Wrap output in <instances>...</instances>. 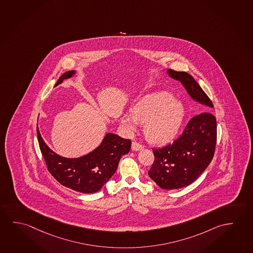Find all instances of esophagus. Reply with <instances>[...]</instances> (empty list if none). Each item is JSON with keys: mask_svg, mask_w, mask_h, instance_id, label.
<instances>
[{"mask_svg": "<svg viewBox=\"0 0 253 253\" xmlns=\"http://www.w3.org/2000/svg\"><path fill=\"white\" fill-rule=\"evenodd\" d=\"M142 149H144V146H143V145L140 144V143L137 142V141H132V150H134V151H139V150H141Z\"/></svg>", "mask_w": 253, "mask_h": 253, "instance_id": "obj_1", "label": "esophagus"}]
</instances>
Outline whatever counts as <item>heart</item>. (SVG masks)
<instances>
[{
	"label": "heart",
	"instance_id": "b5f03b06",
	"mask_svg": "<svg viewBox=\"0 0 253 253\" xmlns=\"http://www.w3.org/2000/svg\"><path fill=\"white\" fill-rule=\"evenodd\" d=\"M185 109L180 101L166 92L147 95L132 106V113H126L122 124L133 131L138 123H144L147 139L154 144H165L172 140L180 128Z\"/></svg>",
	"mask_w": 253,
	"mask_h": 253
}]
</instances>
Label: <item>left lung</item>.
I'll list each match as a JSON object with an SVG mask.
<instances>
[{"instance_id": "left-lung-1", "label": "left lung", "mask_w": 253, "mask_h": 253, "mask_svg": "<svg viewBox=\"0 0 253 253\" xmlns=\"http://www.w3.org/2000/svg\"><path fill=\"white\" fill-rule=\"evenodd\" d=\"M191 97L206 105L205 112L193 117L172 143L153 149L155 161L148 173L161 188L173 190L192 184L211 163L216 145V119L210 111L212 101L190 74L169 69Z\"/></svg>"}]
</instances>
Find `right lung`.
<instances>
[{
  "label": "right lung",
  "instance_id": "obj_1",
  "mask_svg": "<svg viewBox=\"0 0 253 253\" xmlns=\"http://www.w3.org/2000/svg\"><path fill=\"white\" fill-rule=\"evenodd\" d=\"M75 71L65 72L56 85L72 77ZM38 140L49 172L60 184L84 193H96L116 171L123 155L131 149V140L107 133L100 146L92 152L79 158L60 157L49 149L37 126Z\"/></svg>",
  "mask_w": 253,
  "mask_h": 253
}]
</instances>
